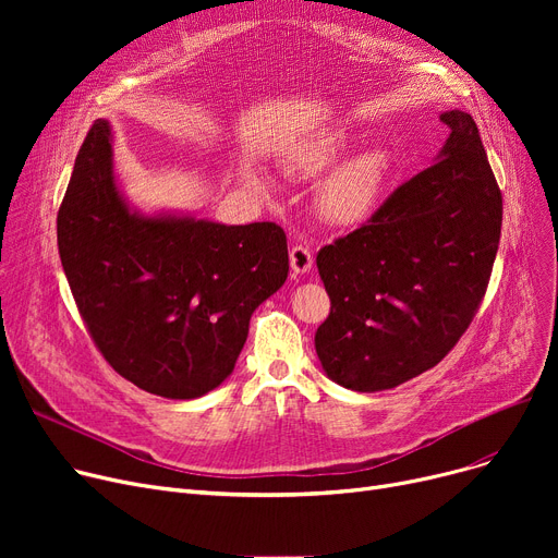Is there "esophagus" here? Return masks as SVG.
Here are the masks:
<instances>
[{"label": "esophagus", "instance_id": "34e87169", "mask_svg": "<svg viewBox=\"0 0 558 558\" xmlns=\"http://www.w3.org/2000/svg\"><path fill=\"white\" fill-rule=\"evenodd\" d=\"M289 262H291V269H294V274H305L312 269V251L303 244H296L289 248Z\"/></svg>", "mask_w": 558, "mask_h": 558}]
</instances>
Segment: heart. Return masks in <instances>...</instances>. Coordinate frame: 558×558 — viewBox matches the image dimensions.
I'll return each mask as SVG.
<instances>
[{
    "label": "heart",
    "instance_id": "1",
    "mask_svg": "<svg viewBox=\"0 0 558 558\" xmlns=\"http://www.w3.org/2000/svg\"><path fill=\"white\" fill-rule=\"evenodd\" d=\"M345 133H328L307 142L289 156V169L299 175H316L330 169L348 151ZM389 156L379 149L364 151L341 165L320 190V208L337 223H357L373 210L389 173ZM264 187L262 181H255Z\"/></svg>",
    "mask_w": 558,
    "mask_h": 558
}]
</instances>
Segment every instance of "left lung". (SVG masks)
I'll return each mask as SVG.
<instances>
[{
  "mask_svg": "<svg viewBox=\"0 0 558 558\" xmlns=\"http://www.w3.org/2000/svg\"><path fill=\"white\" fill-rule=\"evenodd\" d=\"M441 122L450 137L438 160L316 255L330 314L314 345L345 389H393L436 366L484 301L502 192L473 117L450 110Z\"/></svg>",
  "mask_w": 558,
  "mask_h": 558,
  "instance_id": "obj_1",
  "label": "left lung"
}]
</instances>
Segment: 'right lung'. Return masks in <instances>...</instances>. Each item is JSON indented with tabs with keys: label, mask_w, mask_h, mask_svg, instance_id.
Here are the masks:
<instances>
[{
	"label": "right lung",
	"mask_w": 558,
	"mask_h": 558,
	"mask_svg": "<svg viewBox=\"0 0 558 558\" xmlns=\"http://www.w3.org/2000/svg\"><path fill=\"white\" fill-rule=\"evenodd\" d=\"M58 253L83 324L129 383L192 400L232 373L255 307L289 274L274 221L137 217L112 175L110 126L87 131L58 210Z\"/></svg>",
	"instance_id": "obj_1"
}]
</instances>
